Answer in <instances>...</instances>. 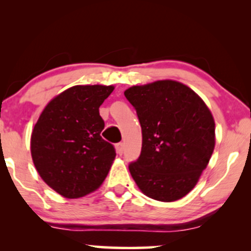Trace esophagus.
Masks as SVG:
<instances>
[{"instance_id":"34e87169","label":"esophagus","mask_w":251,"mask_h":251,"mask_svg":"<svg viewBox=\"0 0 251 251\" xmlns=\"http://www.w3.org/2000/svg\"><path fill=\"white\" fill-rule=\"evenodd\" d=\"M116 148H117L118 154H123L124 153V143H118Z\"/></svg>"}]
</instances>
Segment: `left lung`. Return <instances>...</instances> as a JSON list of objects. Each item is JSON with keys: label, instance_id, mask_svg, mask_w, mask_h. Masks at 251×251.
I'll list each match as a JSON object with an SVG mask.
<instances>
[{"label": "left lung", "instance_id": "1", "mask_svg": "<svg viewBox=\"0 0 251 251\" xmlns=\"http://www.w3.org/2000/svg\"><path fill=\"white\" fill-rule=\"evenodd\" d=\"M137 111L143 144L128 170L148 197L174 201L188 195L215 149V122L197 94L183 83L159 80L125 91Z\"/></svg>", "mask_w": 251, "mask_h": 251}]
</instances>
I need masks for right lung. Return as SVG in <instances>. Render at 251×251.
<instances>
[{"instance_id":"obj_1","label":"right lung","mask_w":251,"mask_h":251,"mask_svg":"<svg viewBox=\"0 0 251 251\" xmlns=\"http://www.w3.org/2000/svg\"><path fill=\"white\" fill-rule=\"evenodd\" d=\"M113 86H73L42 111L30 138L34 165L43 181L66 198L96 191L105 180L116 150L101 138L100 105Z\"/></svg>"}]
</instances>
